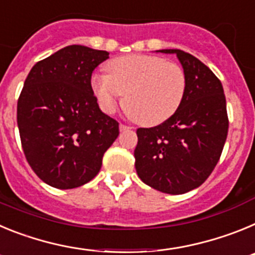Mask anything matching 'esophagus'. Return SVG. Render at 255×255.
Returning <instances> with one entry per match:
<instances>
[{
    "label": "esophagus",
    "instance_id": "34e87169",
    "mask_svg": "<svg viewBox=\"0 0 255 255\" xmlns=\"http://www.w3.org/2000/svg\"><path fill=\"white\" fill-rule=\"evenodd\" d=\"M129 129H131L130 126H126V125H124V124H120V131L121 132L126 131V130H129Z\"/></svg>",
    "mask_w": 255,
    "mask_h": 255
}]
</instances>
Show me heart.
<instances>
[{"label": "heart", "instance_id": "1", "mask_svg": "<svg viewBox=\"0 0 255 255\" xmlns=\"http://www.w3.org/2000/svg\"><path fill=\"white\" fill-rule=\"evenodd\" d=\"M108 75L92 76V91L107 114L125 96L126 111L136 123L155 126L168 120L186 93V75L180 65L153 55L120 56L106 65Z\"/></svg>", "mask_w": 255, "mask_h": 255}]
</instances>
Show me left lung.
<instances>
[{
  "label": "left lung",
  "instance_id": "1",
  "mask_svg": "<svg viewBox=\"0 0 255 255\" xmlns=\"http://www.w3.org/2000/svg\"><path fill=\"white\" fill-rule=\"evenodd\" d=\"M179 58L186 75L181 106L163 124L136 130L135 168L144 184L167 194L198 188L216 167L229 130L226 98L217 76L180 49H158Z\"/></svg>",
  "mask_w": 255,
  "mask_h": 255
}]
</instances>
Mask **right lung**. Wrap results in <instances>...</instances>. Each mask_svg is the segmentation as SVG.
<instances>
[{"instance_id":"add662e5","label":"right lung","mask_w":255,"mask_h":255,"mask_svg":"<svg viewBox=\"0 0 255 255\" xmlns=\"http://www.w3.org/2000/svg\"><path fill=\"white\" fill-rule=\"evenodd\" d=\"M107 51L67 46L31 67L17 101L24 154L49 186L74 189L97 176L119 123L101 111L92 91L93 70Z\"/></svg>"}]
</instances>
